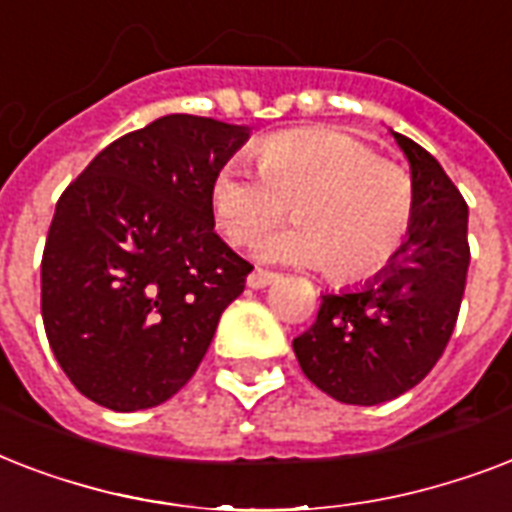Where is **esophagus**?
Listing matches in <instances>:
<instances>
[{
	"label": "esophagus",
	"mask_w": 512,
	"mask_h": 512,
	"mask_svg": "<svg viewBox=\"0 0 512 512\" xmlns=\"http://www.w3.org/2000/svg\"><path fill=\"white\" fill-rule=\"evenodd\" d=\"M276 279H279V273L265 271V268H255V271L247 276V284L252 289H263V287H268V284H273Z\"/></svg>",
	"instance_id": "esophagus-1"
}]
</instances>
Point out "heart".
<instances>
[{"label":"heart","mask_w":512,"mask_h":512,"mask_svg":"<svg viewBox=\"0 0 512 512\" xmlns=\"http://www.w3.org/2000/svg\"><path fill=\"white\" fill-rule=\"evenodd\" d=\"M257 170L225 162L209 185L212 220L228 244L249 247L287 215L300 220L263 241L260 255L327 265L329 276H377L404 249L417 193L398 164L342 130L279 132L255 146Z\"/></svg>","instance_id":"heart-1"}]
</instances>
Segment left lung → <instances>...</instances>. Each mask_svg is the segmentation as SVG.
<instances>
[{
    "mask_svg": "<svg viewBox=\"0 0 512 512\" xmlns=\"http://www.w3.org/2000/svg\"><path fill=\"white\" fill-rule=\"evenodd\" d=\"M417 212L401 255L366 287L321 297L292 348L305 377L342 404L374 406L428 377L452 337L468 279V204L444 167L406 135Z\"/></svg>",
    "mask_w": 512,
    "mask_h": 512,
    "instance_id": "obj_1",
    "label": "left lung"
}]
</instances>
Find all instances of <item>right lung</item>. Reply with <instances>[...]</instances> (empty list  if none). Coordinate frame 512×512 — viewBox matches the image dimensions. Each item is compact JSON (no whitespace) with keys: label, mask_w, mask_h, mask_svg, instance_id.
I'll list each match as a JSON object with an SVG mask.
<instances>
[{"label":"right lung","mask_w":512,"mask_h":512,"mask_svg":"<svg viewBox=\"0 0 512 512\" xmlns=\"http://www.w3.org/2000/svg\"><path fill=\"white\" fill-rule=\"evenodd\" d=\"M247 127L170 114L114 140L58 199L42 319L74 388L151 409L199 369L252 265L215 233L209 185Z\"/></svg>","instance_id":"obj_1"}]
</instances>
